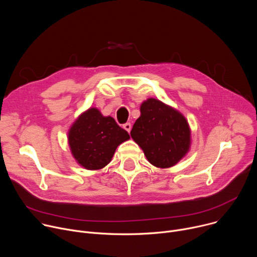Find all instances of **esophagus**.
I'll list each match as a JSON object with an SVG mask.
<instances>
[{"instance_id": "34e87169", "label": "esophagus", "mask_w": 257, "mask_h": 257, "mask_svg": "<svg viewBox=\"0 0 257 257\" xmlns=\"http://www.w3.org/2000/svg\"><path fill=\"white\" fill-rule=\"evenodd\" d=\"M123 128H124L127 132H130V131H131V124H130V123H125V124L123 125Z\"/></svg>"}]
</instances>
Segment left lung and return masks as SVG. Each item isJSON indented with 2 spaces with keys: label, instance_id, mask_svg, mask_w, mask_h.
Listing matches in <instances>:
<instances>
[{
  "label": "left lung",
  "instance_id": "1",
  "mask_svg": "<svg viewBox=\"0 0 257 257\" xmlns=\"http://www.w3.org/2000/svg\"><path fill=\"white\" fill-rule=\"evenodd\" d=\"M148 161L157 168L175 166L190 150L191 131L186 118L157 98L140 105V117L130 132Z\"/></svg>",
  "mask_w": 257,
  "mask_h": 257
}]
</instances>
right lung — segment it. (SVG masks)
I'll return each mask as SVG.
<instances>
[{
	"instance_id": "1",
	"label": "right lung",
	"mask_w": 257,
	"mask_h": 257,
	"mask_svg": "<svg viewBox=\"0 0 257 257\" xmlns=\"http://www.w3.org/2000/svg\"><path fill=\"white\" fill-rule=\"evenodd\" d=\"M130 138L112 117H104L96 107L83 112L68 132L71 154L86 170H100L109 162L118 146Z\"/></svg>"
}]
</instances>
